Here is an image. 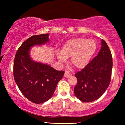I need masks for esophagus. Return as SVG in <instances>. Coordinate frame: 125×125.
Masks as SVG:
<instances>
[{
  "instance_id": "1",
  "label": "esophagus",
  "mask_w": 125,
  "mask_h": 125,
  "mask_svg": "<svg viewBox=\"0 0 125 125\" xmlns=\"http://www.w3.org/2000/svg\"><path fill=\"white\" fill-rule=\"evenodd\" d=\"M72 75V74L69 72L67 71H65V73H64V77L65 78H68L69 77H71V76Z\"/></svg>"
}]
</instances>
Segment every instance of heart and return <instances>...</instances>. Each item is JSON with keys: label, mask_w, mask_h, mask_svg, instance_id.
Wrapping results in <instances>:
<instances>
[{"label": "heart", "mask_w": 125, "mask_h": 125, "mask_svg": "<svg viewBox=\"0 0 125 125\" xmlns=\"http://www.w3.org/2000/svg\"><path fill=\"white\" fill-rule=\"evenodd\" d=\"M96 43L94 40L74 38L67 41L58 54L59 61L63 63L65 58L71 57V64L77 69L84 68L95 52Z\"/></svg>", "instance_id": "1"}]
</instances>
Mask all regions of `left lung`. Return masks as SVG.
<instances>
[{
	"mask_svg": "<svg viewBox=\"0 0 125 125\" xmlns=\"http://www.w3.org/2000/svg\"><path fill=\"white\" fill-rule=\"evenodd\" d=\"M112 68L111 53L107 43L102 39L98 54L75 74L77 78V84L74 89L76 97L86 103L99 99L110 83Z\"/></svg>",
	"mask_w": 125,
	"mask_h": 125,
	"instance_id": "8db88e82",
	"label": "left lung"
}]
</instances>
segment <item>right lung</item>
Masks as SVG:
<instances>
[{
    "mask_svg": "<svg viewBox=\"0 0 125 125\" xmlns=\"http://www.w3.org/2000/svg\"><path fill=\"white\" fill-rule=\"evenodd\" d=\"M48 35H33L27 39L17 51L14 61L13 74L17 85L25 97L36 104L45 103L51 98L64 73L30 57V47L47 42Z\"/></svg>",
    "mask_w": 125,
    "mask_h": 125,
    "instance_id": "1",
    "label": "right lung"
}]
</instances>
